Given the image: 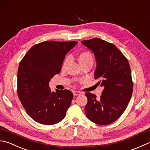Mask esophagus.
Segmentation results:
<instances>
[{
    "label": "esophagus",
    "mask_w": 150,
    "mask_h": 150,
    "mask_svg": "<svg viewBox=\"0 0 150 150\" xmlns=\"http://www.w3.org/2000/svg\"><path fill=\"white\" fill-rule=\"evenodd\" d=\"M81 94V93L80 91H73V95L74 96H77V95H80Z\"/></svg>",
    "instance_id": "1"
}]
</instances>
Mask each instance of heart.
<instances>
[{
  "mask_svg": "<svg viewBox=\"0 0 150 150\" xmlns=\"http://www.w3.org/2000/svg\"><path fill=\"white\" fill-rule=\"evenodd\" d=\"M77 59L79 63L80 64L81 66L85 64H93V62H94V57H93V55H92V53L89 52H87V51L79 53L78 55ZM69 57H67L64 59V61L63 63V65H62V69H63L65 68L67 63L69 62Z\"/></svg>",
  "mask_w": 150,
  "mask_h": 150,
  "instance_id": "b5f03b06",
  "label": "heart"
}]
</instances>
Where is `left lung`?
Instances as JSON below:
<instances>
[{
    "mask_svg": "<svg viewBox=\"0 0 150 150\" xmlns=\"http://www.w3.org/2000/svg\"><path fill=\"white\" fill-rule=\"evenodd\" d=\"M81 43L94 53L97 61L94 78L104 87L100 99L86 93V115L93 123L108 125L123 114L131 100L133 83L129 61L114 44L102 39L92 38Z\"/></svg>",
    "mask_w": 150,
    "mask_h": 150,
    "instance_id": "8db88e82",
    "label": "left lung"
}]
</instances>
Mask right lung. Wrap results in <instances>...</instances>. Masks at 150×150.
Segmentation results:
<instances>
[{
    "label": "right lung",
    "mask_w": 150,
    "mask_h": 150,
    "mask_svg": "<svg viewBox=\"0 0 150 150\" xmlns=\"http://www.w3.org/2000/svg\"><path fill=\"white\" fill-rule=\"evenodd\" d=\"M78 42L45 41L25 55L18 71V95L27 114L39 123L53 125L63 120L73 98L69 90L52 92L49 82L61 72L67 53Z\"/></svg>",
    "instance_id": "add662e5"
}]
</instances>
